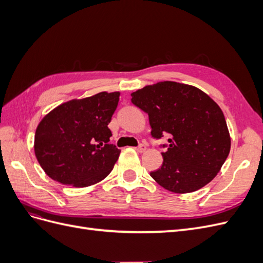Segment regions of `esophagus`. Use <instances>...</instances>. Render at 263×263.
Here are the masks:
<instances>
[{"label":"esophagus","instance_id":"esophagus-1","mask_svg":"<svg viewBox=\"0 0 263 263\" xmlns=\"http://www.w3.org/2000/svg\"><path fill=\"white\" fill-rule=\"evenodd\" d=\"M146 146L144 145V144H141V145H139V147L138 148H136V150L138 151V153L139 154H142V153H145V151H146Z\"/></svg>","mask_w":263,"mask_h":263}]
</instances>
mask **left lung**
<instances>
[{
	"label": "left lung",
	"mask_w": 263,
	"mask_h": 263,
	"mask_svg": "<svg viewBox=\"0 0 263 263\" xmlns=\"http://www.w3.org/2000/svg\"><path fill=\"white\" fill-rule=\"evenodd\" d=\"M149 116L151 135H170L160 169L150 172L173 193L194 192L220 171L230 151V135L218 104L197 87L173 81L146 85L132 94Z\"/></svg>",
	"instance_id": "1"
}]
</instances>
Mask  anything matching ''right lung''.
Masks as SVG:
<instances>
[{"mask_svg":"<svg viewBox=\"0 0 263 263\" xmlns=\"http://www.w3.org/2000/svg\"><path fill=\"white\" fill-rule=\"evenodd\" d=\"M119 92H100L54 107L38 124L34 150L47 176L62 184L85 187L105 179L121 154L109 144L107 125Z\"/></svg>","mask_w":263,"mask_h":263,"instance_id":"right-lung-1","label":"right lung"}]
</instances>
